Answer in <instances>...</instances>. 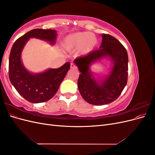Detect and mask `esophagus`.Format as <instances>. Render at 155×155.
Instances as JSON below:
<instances>
[{
	"label": "esophagus",
	"mask_w": 155,
	"mask_h": 155,
	"mask_svg": "<svg viewBox=\"0 0 155 155\" xmlns=\"http://www.w3.org/2000/svg\"><path fill=\"white\" fill-rule=\"evenodd\" d=\"M70 68H72V69H76V66L74 63H71V64H70Z\"/></svg>",
	"instance_id": "obj_1"
}]
</instances>
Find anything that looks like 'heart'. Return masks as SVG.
<instances>
[{
  "instance_id": "obj_1",
  "label": "heart",
  "mask_w": 155,
  "mask_h": 155,
  "mask_svg": "<svg viewBox=\"0 0 155 155\" xmlns=\"http://www.w3.org/2000/svg\"><path fill=\"white\" fill-rule=\"evenodd\" d=\"M97 45V39L91 33L81 31L72 34L65 37L63 41L64 50L72 51L78 48L81 55L88 54L94 49Z\"/></svg>"
}]
</instances>
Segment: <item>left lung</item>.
I'll return each instance as SVG.
<instances>
[{"label": "left lung", "instance_id": "8db88e82", "mask_svg": "<svg viewBox=\"0 0 155 155\" xmlns=\"http://www.w3.org/2000/svg\"><path fill=\"white\" fill-rule=\"evenodd\" d=\"M100 48L85 57L78 58L74 63L81 74L78 87L81 96L94 105L109 104L118 98L127 83L128 54L115 37L103 34ZM104 58L111 59L113 67L104 79L97 81L90 69L91 64Z\"/></svg>", "mask_w": 155, "mask_h": 155}]
</instances>
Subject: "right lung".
Here are the masks:
<instances>
[{
	"mask_svg": "<svg viewBox=\"0 0 155 155\" xmlns=\"http://www.w3.org/2000/svg\"><path fill=\"white\" fill-rule=\"evenodd\" d=\"M57 31L54 30L34 29L19 37L11 49L9 58V78L19 94L28 101L39 104L50 100L57 92L60 84L70 69L67 62L58 68H50L41 73L28 71L21 60V53L30 38H37L54 45Z\"/></svg>",
	"mask_w": 155,
	"mask_h": 155,
	"instance_id": "add662e5",
	"label": "right lung"
}]
</instances>
